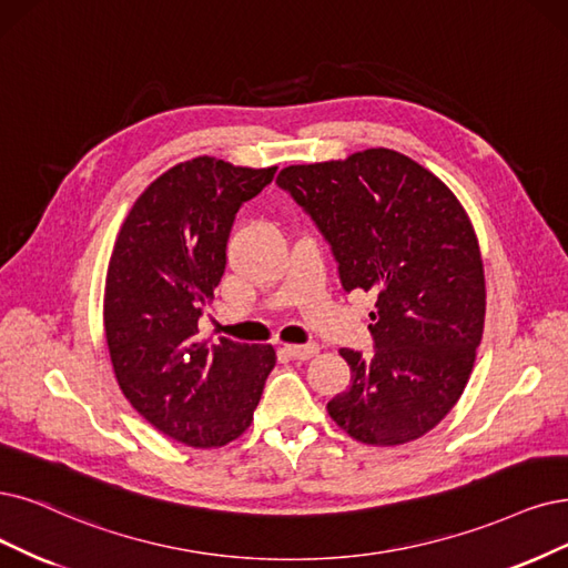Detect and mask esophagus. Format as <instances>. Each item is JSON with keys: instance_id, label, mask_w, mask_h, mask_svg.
Wrapping results in <instances>:
<instances>
[{"instance_id": "34e87169", "label": "esophagus", "mask_w": 568, "mask_h": 568, "mask_svg": "<svg viewBox=\"0 0 568 568\" xmlns=\"http://www.w3.org/2000/svg\"><path fill=\"white\" fill-rule=\"evenodd\" d=\"M285 353L295 361H308L318 353L316 344H285Z\"/></svg>"}]
</instances>
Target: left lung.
Returning a JSON list of instances; mask_svg holds the SVG:
<instances>
[{
    "instance_id": "obj_1",
    "label": "left lung",
    "mask_w": 568,
    "mask_h": 568,
    "mask_svg": "<svg viewBox=\"0 0 568 568\" xmlns=\"http://www.w3.org/2000/svg\"><path fill=\"white\" fill-rule=\"evenodd\" d=\"M276 182L323 231L344 290L376 297L374 358L339 351L351 386L327 414L363 445L414 443L464 395L485 332V264L466 207L386 146L287 165Z\"/></svg>"
}]
</instances>
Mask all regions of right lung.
I'll use <instances>...</instances> for the list:
<instances>
[{
	"label": "right lung",
	"mask_w": 568,
	"mask_h": 568,
	"mask_svg": "<svg viewBox=\"0 0 568 568\" xmlns=\"http://www.w3.org/2000/svg\"><path fill=\"white\" fill-rule=\"evenodd\" d=\"M273 175L276 165L182 161L138 196L114 241L102 302L114 376L140 416L189 447L241 437L276 365L268 344L199 339L231 224Z\"/></svg>",
	"instance_id": "obj_1"
}]
</instances>
